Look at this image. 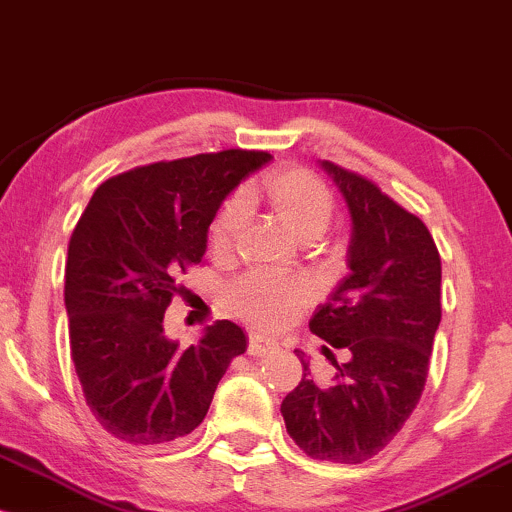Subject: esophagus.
<instances>
[{"label":"esophagus","mask_w":512,"mask_h":512,"mask_svg":"<svg viewBox=\"0 0 512 512\" xmlns=\"http://www.w3.org/2000/svg\"><path fill=\"white\" fill-rule=\"evenodd\" d=\"M269 349H274L272 339H267L264 334H250V344H248L250 356H264Z\"/></svg>","instance_id":"obj_1"}]
</instances>
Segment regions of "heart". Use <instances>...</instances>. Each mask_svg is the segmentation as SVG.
<instances>
[{"label": "heart", "instance_id": "heart-1", "mask_svg": "<svg viewBox=\"0 0 512 512\" xmlns=\"http://www.w3.org/2000/svg\"><path fill=\"white\" fill-rule=\"evenodd\" d=\"M264 195L272 204L281 223L303 243L317 240L330 228L334 216V199L325 182L301 168H281L269 173L257 187H250L248 197ZM245 204L243 195H233L223 202V207L211 223L209 240L214 250H228L236 243L243 228ZM308 298L303 284L296 281H279L272 276H250L240 281L231 291V305L248 320L262 325H279L296 313Z\"/></svg>", "mask_w": 512, "mask_h": 512}]
</instances>
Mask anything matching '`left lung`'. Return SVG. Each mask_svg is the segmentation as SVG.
<instances>
[{"label":"left lung","mask_w":512,"mask_h":512,"mask_svg":"<svg viewBox=\"0 0 512 512\" xmlns=\"http://www.w3.org/2000/svg\"><path fill=\"white\" fill-rule=\"evenodd\" d=\"M320 166L351 214L349 274L317 305L310 330L344 349V363L315 380L296 349L303 378L281 402V416L313 460L358 464L397 436L424 392L440 325V255L424 221L378 185L330 161Z\"/></svg>","instance_id":"left-lung-1"}]
</instances>
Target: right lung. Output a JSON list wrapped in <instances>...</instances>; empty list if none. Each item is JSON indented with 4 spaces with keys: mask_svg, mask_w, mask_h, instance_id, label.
I'll list each match as a JSON object with an SVG mask.
<instances>
[{
    "mask_svg": "<svg viewBox=\"0 0 512 512\" xmlns=\"http://www.w3.org/2000/svg\"><path fill=\"white\" fill-rule=\"evenodd\" d=\"M269 161L228 149L134 168L103 182L76 223L64 274L72 361L88 409L122 443L166 445L195 431L248 349L228 320L180 349L163 315L178 276L202 262L223 199Z\"/></svg>",
    "mask_w": 512,
    "mask_h": 512,
    "instance_id": "obj_1",
    "label": "right lung"
}]
</instances>
